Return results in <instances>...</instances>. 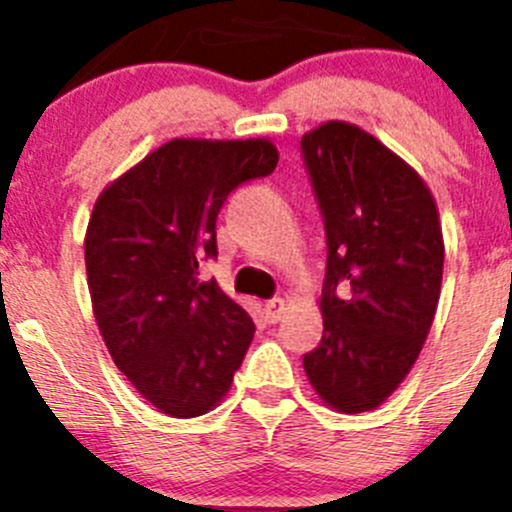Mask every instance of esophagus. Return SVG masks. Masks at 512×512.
I'll list each match as a JSON object with an SVG mask.
<instances>
[{
  "label": "esophagus",
  "instance_id": "obj_1",
  "mask_svg": "<svg viewBox=\"0 0 512 512\" xmlns=\"http://www.w3.org/2000/svg\"><path fill=\"white\" fill-rule=\"evenodd\" d=\"M282 314H285V299L275 297L270 299V302H265V317L270 324H277L282 319Z\"/></svg>",
  "mask_w": 512,
  "mask_h": 512
}]
</instances>
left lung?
Returning <instances> with one entry per match:
<instances>
[{
	"label": "left lung",
	"instance_id": "8db88e82",
	"mask_svg": "<svg viewBox=\"0 0 512 512\" xmlns=\"http://www.w3.org/2000/svg\"><path fill=\"white\" fill-rule=\"evenodd\" d=\"M299 148L327 232L324 334L304 371L324 404L361 414L394 394L433 324L438 210L421 175L359 126L327 121Z\"/></svg>",
	"mask_w": 512,
	"mask_h": 512
}]
</instances>
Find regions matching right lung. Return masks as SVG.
Wrapping results in <instances>:
<instances>
[{
	"label": "right lung",
	"instance_id": "right-lung-1",
	"mask_svg": "<svg viewBox=\"0 0 512 512\" xmlns=\"http://www.w3.org/2000/svg\"><path fill=\"white\" fill-rule=\"evenodd\" d=\"M267 138H173L98 195L84 255L101 337L138 394L175 418L208 414L255 337L250 314L198 267L218 257L227 195L265 178Z\"/></svg>",
	"mask_w": 512,
	"mask_h": 512
}]
</instances>
